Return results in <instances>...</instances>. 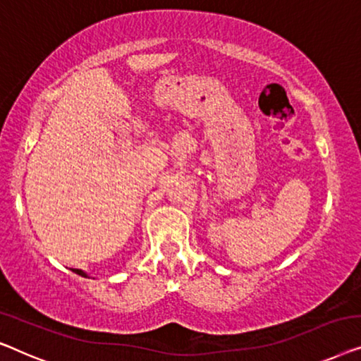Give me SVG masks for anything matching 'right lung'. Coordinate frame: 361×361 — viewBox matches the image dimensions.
Segmentation results:
<instances>
[{
	"label": "right lung",
	"mask_w": 361,
	"mask_h": 361,
	"mask_svg": "<svg viewBox=\"0 0 361 361\" xmlns=\"http://www.w3.org/2000/svg\"><path fill=\"white\" fill-rule=\"evenodd\" d=\"M72 271L77 273V275H81V276H85V278H86V273H83L81 270H72Z\"/></svg>",
	"instance_id": "1"
}]
</instances>
